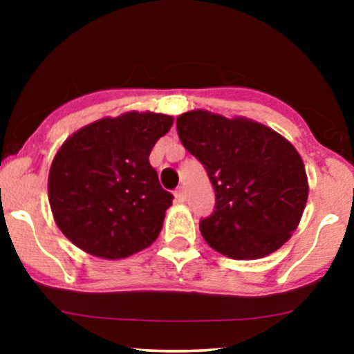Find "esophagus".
Listing matches in <instances>:
<instances>
[{"mask_svg": "<svg viewBox=\"0 0 354 354\" xmlns=\"http://www.w3.org/2000/svg\"><path fill=\"white\" fill-rule=\"evenodd\" d=\"M174 198H176L178 203H185L186 201V191L185 188H178L174 191Z\"/></svg>", "mask_w": 354, "mask_h": 354, "instance_id": "34e87169", "label": "esophagus"}]
</instances>
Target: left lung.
I'll list each match as a JSON object with an SVG mask.
<instances>
[{
    "label": "left lung",
    "mask_w": 354,
    "mask_h": 354,
    "mask_svg": "<svg viewBox=\"0 0 354 354\" xmlns=\"http://www.w3.org/2000/svg\"><path fill=\"white\" fill-rule=\"evenodd\" d=\"M176 128L216 194L213 214L200 223L206 243L233 259L279 250L298 228L310 193L295 146L270 126L206 109L183 113Z\"/></svg>",
    "instance_id": "8db88e82"
}]
</instances>
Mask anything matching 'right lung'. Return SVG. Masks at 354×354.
<instances>
[{"label": "right lung", "mask_w": 354, "mask_h": 354, "mask_svg": "<svg viewBox=\"0 0 354 354\" xmlns=\"http://www.w3.org/2000/svg\"><path fill=\"white\" fill-rule=\"evenodd\" d=\"M173 116L128 111L93 121L61 145L48 198L61 233L88 254L121 259L153 245L173 194L161 188L149 153Z\"/></svg>", "instance_id": "obj_1"}]
</instances>
